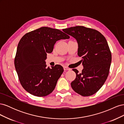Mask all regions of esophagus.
Masks as SVG:
<instances>
[{
    "mask_svg": "<svg viewBox=\"0 0 124 124\" xmlns=\"http://www.w3.org/2000/svg\"><path fill=\"white\" fill-rule=\"evenodd\" d=\"M63 69H64V70H65V71H66V70H70V69L68 68V67H66V66L63 67Z\"/></svg>",
    "mask_w": 124,
    "mask_h": 124,
    "instance_id": "1",
    "label": "esophagus"
}]
</instances>
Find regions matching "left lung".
<instances>
[{
    "mask_svg": "<svg viewBox=\"0 0 124 124\" xmlns=\"http://www.w3.org/2000/svg\"><path fill=\"white\" fill-rule=\"evenodd\" d=\"M72 36L78 43V55L82 57L84 68L76 73L71 83L74 91L84 96H89L98 92L106 82L109 73L111 52L106 39L97 30L77 26L62 29Z\"/></svg>",
    "mask_w": 124,
    "mask_h": 124,
    "instance_id": "1",
    "label": "left lung"
}]
</instances>
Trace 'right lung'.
<instances>
[{"instance_id":"add662e5","label":"right lung","mask_w":124,"mask_h":124,"mask_svg":"<svg viewBox=\"0 0 124 124\" xmlns=\"http://www.w3.org/2000/svg\"><path fill=\"white\" fill-rule=\"evenodd\" d=\"M70 38L60 30L42 27L26 33L18 44L14 65L25 90L37 97H45L54 91L63 67H46V53H51L56 41Z\"/></svg>"}]
</instances>
